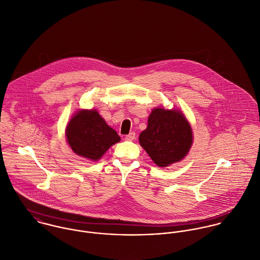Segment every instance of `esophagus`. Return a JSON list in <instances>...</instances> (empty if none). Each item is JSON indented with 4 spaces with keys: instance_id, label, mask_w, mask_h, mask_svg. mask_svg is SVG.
Returning <instances> with one entry per match:
<instances>
[{
    "instance_id": "esophagus-1",
    "label": "esophagus",
    "mask_w": 260,
    "mask_h": 260,
    "mask_svg": "<svg viewBox=\"0 0 260 260\" xmlns=\"http://www.w3.org/2000/svg\"><path fill=\"white\" fill-rule=\"evenodd\" d=\"M125 139L128 140V141L134 140V139H135V132H131V133H129L128 135H126V136H125Z\"/></svg>"
}]
</instances>
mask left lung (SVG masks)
I'll use <instances>...</instances> for the list:
<instances>
[{
  "label": "left lung",
  "instance_id": "8db88e82",
  "mask_svg": "<svg viewBox=\"0 0 260 260\" xmlns=\"http://www.w3.org/2000/svg\"><path fill=\"white\" fill-rule=\"evenodd\" d=\"M139 142L156 165L166 167L185 157L192 144V130L180 112L156 108Z\"/></svg>",
  "mask_w": 260,
  "mask_h": 260
}]
</instances>
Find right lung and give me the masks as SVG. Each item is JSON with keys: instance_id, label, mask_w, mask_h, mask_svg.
Masks as SVG:
<instances>
[{"instance_id": "right-lung-1", "label": "right lung", "mask_w": 260, "mask_h": 260, "mask_svg": "<svg viewBox=\"0 0 260 260\" xmlns=\"http://www.w3.org/2000/svg\"><path fill=\"white\" fill-rule=\"evenodd\" d=\"M66 136L76 154L90 160H98L120 141L117 132L109 127L95 110H81L70 120Z\"/></svg>"}]
</instances>
